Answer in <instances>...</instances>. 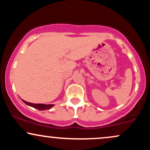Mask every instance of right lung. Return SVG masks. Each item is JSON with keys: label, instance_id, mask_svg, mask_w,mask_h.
Wrapping results in <instances>:
<instances>
[{"label": "right lung", "instance_id": "obj_1", "mask_svg": "<svg viewBox=\"0 0 150 150\" xmlns=\"http://www.w3.org/2000/svg\"><path fill=\"white\" fill-rule=\"evenodd\" d=\"M24 103H25L26 104L28 105V106H32L34 108H37L38 110H40V111H44V110H48L50 109L51 108H52L54 104H33V103H30L27 102V101H24Z\"/></svg>", "mask_w": 150, "mask_h": 150}]
</instances>
